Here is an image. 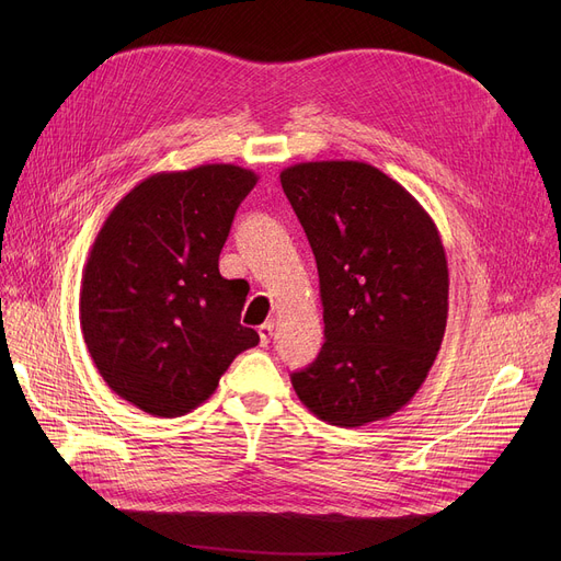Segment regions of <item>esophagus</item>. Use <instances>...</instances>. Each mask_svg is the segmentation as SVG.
Here are the masks:
<instances>
[{
	"label": "esophagus",
	"instance_id": "34e87169",
	"mask_svg": "<svg viewBox=\"0 0 561 561\" xmlns=\"http://www.w3.org/2000/svg\"><path fill=\"white\" fill-rule=\"evenodd\" d=\"M273 332H275V322L268 320L263 322V325L259 328V339H261V345H268L271 339H273Z\"/></svg>",
	"mask_w": 561,
	"mask_h": 561
}]
</instances>
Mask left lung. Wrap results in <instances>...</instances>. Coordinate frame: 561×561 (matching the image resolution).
I'll return each mask as SVG.
<instances>
[{
    "label": "left lung",
    "mask_w": 561,
    "mask_h": 561,
    "mask_svg": "<svg viewBox=\"0 0 561 561\" xmlns=\"http://www.w3.org/2000/svg\"><path fill=\"white\" fill-rule=\"evenodd\" d=\"M282 188L316 256L325 343L293 373L320 421H385L416 396L446 334L448 261L419 199L364 161L284 168Z\"/></svg>",
    "instance_id": "obj_1"
}]
</instances>
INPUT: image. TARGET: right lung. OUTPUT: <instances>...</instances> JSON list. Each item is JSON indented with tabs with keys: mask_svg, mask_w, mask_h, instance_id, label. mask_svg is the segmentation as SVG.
Instances as JSON below:
<instances>
[{
	"mask_svg": "<svg viewBox=\"0 0 561 561\" xmlns=\"http://www.w3.org/2000/svg\"><path fill=\"white\" fill-rule=\"evenodd\" d=\"M256 180L231 163L157 172L113 206L98 233L79 293L83 341L111 391L145 414H188L259 343L241 325L243 282L218 271Z\"/></svg>",
	"mask_w": 561,
	"mask_h": 561,
	"instance_id": "1",
	"label": "right lung"
}]
</instances>
